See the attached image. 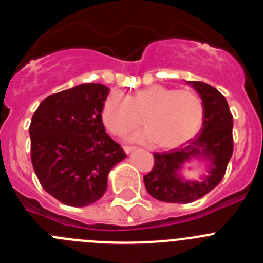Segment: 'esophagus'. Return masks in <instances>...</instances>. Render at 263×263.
<instances>
[{"label":"esophagus","instance_id":"esophagus-1","mask_svg":"<svg viewBox=\"0 0 263 263\" xmlns=\"http://www.w3.org/2000/svg\"><path fill=\"white\" fill-rule=\"evenodd\" d=\"M124 150L126 154H130V153H133L136 150V147H132V146H124Z\"/></svg>","mask_w":263,"mask_h":263}]
</instances>
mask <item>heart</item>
Here are the masks:
<instances>
[{
  "mask_svg": "<svg viewBox=\"0 0 263 263\" xmlns=\"http://www.w3.org/2000/svg\"><path fill=\"white\" fill-rule=\"evenodd\" d=\"M142 122L145 130L130 134L127 139L157 142L159 147L173 148L194 138L203 124L204 108L194 90L175 89L153 84L125 96L118 90L108 95L101 117L111 133L121 134Z\"/></svg>",
  "mask_w": 263,
  "mask_h": 263,
  "instance_id": "b5f03b06",
  "label": "heart"
}]
</instances>
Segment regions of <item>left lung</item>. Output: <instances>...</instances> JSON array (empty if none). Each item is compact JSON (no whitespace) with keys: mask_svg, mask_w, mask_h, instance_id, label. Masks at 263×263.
<instances>
[{"mask_svg":"<svg viewBox=\"0 0 263 263\" xmlns=\"http://www.w3.org/2000/svg\"><path fill=\"white\" fill-rule=\"evenodd\" d=\"M196 90L204 108L200 132L170 152L155 153L154 168L143 176L147 192L164 203H192L221 182L233 153V116L228 101L215 87L203 81H185ZM199 160L206 173L197 179L184 176L185 164Z\"/></svg>","mask_w":263,"mask_h":263,"instance_id":"1","label":"left lung"}]
</instances>
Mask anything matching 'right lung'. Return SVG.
<instances>
[{"instance_id": "obj_1", "label": "right lung", "mask_w": 263, "mask_h": 263, "mask_svg": "<svg viewBox=\"0 0 263 263\" xmlns=\"http://www.w3.org/2000/svg\"><path fill=\"white\" fill-rule=\"evenodd\" d=\"M109 88L88 83L46 97L31 118V162L42 187L71 206L99 201L110 170L126 158L101 118Z\"/></svg>"}]
</instances>
